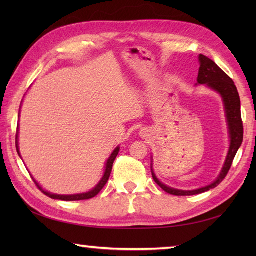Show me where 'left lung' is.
Here are the masks:
<instances>
[{
	"label": "left lung",
	"instance_id": "8db88e82",
	"mask_svg": "<svg viewBox=\"0 0 256 256\" xmlns=\"http://www.w3.org/2000/svg\"><path fill=\"white\" fill-rule=\"evenodd\" d=\"M199 74H198V84H206L209 86L210 89L214 90L220 94L222 100H224V104L226 108V116L228 126H229V134H230V148L229 153H228L226 162L224 168L220 172V175L216 180L210 184L209 186H206L202 188L196 189V190H179L174 189L166 186V184H162L155 174L153 172V167L152 168V176H153L154 182L158 184V186L166 192L167 194H170L174 196H192L202 194L208 190L216 188L218 184L222 182V180L226 178V176L229 172L230 168L232 166L233 160L238 153V148L243 142V123L241 118V101L240 96L236 86L233 82V80L228 76L224 70H222L218 64L210 58L206 57L204 55H199Z\"/></svg>",
	"mask_w": 256,
	"mask_h": 256
}]
</instances>
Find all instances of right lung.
<instances>
[{"label":"right lung","mask_w":256,"mask_h":256,"mask_svg":"<svg viewBox=\"0 0 256 256\" xmlns=\"http://www.w3.org/2000/svg\"><path fill=\"white\" fill-rule=\"evenodd\" d=\"M18 135H16V150H18V153L20 155V150H18ZM118 150H120V148H116V150H113V153L111 154V156L108 157V160L106 162V172H104V175H103L102 179L99 182V184H96V186L90 190V192H86V194H50L48 192H45L44 189H42L40 184H37V182L35 180L34 178H32V180H34V182L36 184V186L40 189V192L42 194H45L46 196H48V197L52 198V199H58V200H64V201H77V200H86V199H91L96 197V196L99 194L101 190L103 189V187L106 186V184L108 182V178H110V175H111V172H112V166H113V162L114 160H116V156L118 154Z\"/></svg>","instance_id":"right-lung-1"}]
</instances>
